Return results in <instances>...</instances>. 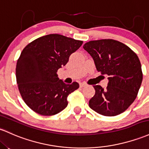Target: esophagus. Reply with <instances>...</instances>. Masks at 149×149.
<instances>
[{
	"label": "esophagus",
	"instance_id": "esophagus-1",
	"mask_svg": "<svg viewBox=\"0 0 149 149\" xmlns=\"http://www.w3.org/2000/svg\"><path fill=\"white\" fill-rule=\"evenodd\" d=\"M87 86V84H86V83H80V87H81V88H83V87H85V86Z\"/></svg>",
	"mask_w": 149,
	"mask_h": 149
}]
</instances>
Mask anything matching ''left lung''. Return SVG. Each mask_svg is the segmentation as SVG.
Returning a JSON list of instances; mask_svg holds the SVG:
<instances>
[{
	"label": "left lung",
	"mask_w": 149,
	"mask_h": 149,
	"mask_svg": "<svg viewBox=\"0 0 149 149\" xmlns=\"http://www.w3.org/2000/svg\"><path fill=\"white\" fill-rule=\"evenodd\" d=\"M83 49L92 56L97 71L108 75L105 90L95 85L89 106L104 116L118 115L134 101L143 74L139 57L129 47L114 40L90 41Z\"/></svg>",
	"instance_id": "left-lung-1"
}]
</instances>
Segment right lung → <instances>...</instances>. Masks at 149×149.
<instances>
[{"label": "right lung", "instance_id": "right-lung-1", "mask_svg": "<svg viewBox=\"0 0 149 149\" xmlns=\"http://www.w3.org/2000/svg\"><path fill=\"white\" fill-rule=\"evenodd\" d=\"M82 44L83 41L51 34L24 47L16 65V80L22 99L34 112L54 115L67 107V97L79 84L63 83L57 71Z\"/></svg>", "mask_w": 149, "mask_h": 149}]
</instances>
